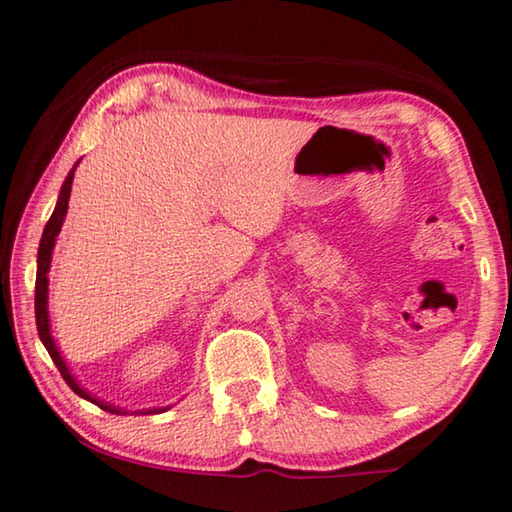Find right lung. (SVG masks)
<instances>
[{
  "label": "right lung",
  "instance_id": "add662e5",
  "mask_svg": "<svg viewBox=\"0 0 512 512\" xmlns=\"http://www.w3.org/2000/svg\"><path fill=\"white\" fill-rule=\"evenodd\" d=\"M72 177H75V168L70 170V175L66 177V182H63V189H61V193H59V202H56L54 214L50 216V221H47V225H45L43 239H40V248H38V271H36V326H38V337H40V342L45 344L47 353H50V358L54 360L56 369L61 371L63 380H66L72 392L79 394L81 399H86V401H91V403H95V405H100L102 410L116 412V415H118V412H120L118 408H111V405L97 401L95 396L84 392V389H81V387L75 383V378L70 376L66 362H63L59 351H56L54 339H52V335H50V319H47V271H50V262H52V250H54L56 234L61 232L63 218H66V212H68ZM148 412H152V410H148Z\"/></svg>",
  "mask_w": 512,
  "mask_h": 512
}]
</instances>
